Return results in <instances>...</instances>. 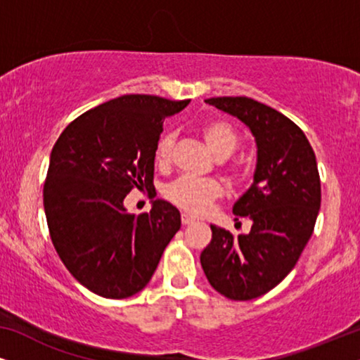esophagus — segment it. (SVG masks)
<instances>
[{
  "mask_svg": "<svg viewBox=\"0 0 360 360\" xmlns=\"http://www.w3.org/2000/svg\"><path fill=\"white\" fill-rule=\"evenodd\" d=\"M195 218H193V216H190V214H186V213H184V214H181V223H184L185 226L186 224H191V223H195Z\"/></svg>",
  "mask_w": 360,
  "mask_h": 360,
  "instance_id": "1",
  "label": "esophagus"
}]
</instances>
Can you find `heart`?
<instances>
[{
    "instance_id": "1",
    "label": "heart",
    "mask_w": 360,
    "mask_h": 360,
    "mask_svg": "<svg viewBox=\"0 0 360 360\" xmlns=\"http://www.w3.org/2000/svg\"><path fill=\"white\" fill-rule=\"evenodd\" d=\"M200 134L203 137L205 144L208 149L218 157V159H226L238 149L239 137L238 132L228 121L223 120H210L200 126ZM172 149H174V136L170 132L160 136L157 141L154 149L155 164L165 167L170 164ZM231 179L239 180L240 170L236 167L228 169ZM223 185L216 180H200L193 176H180L170 185H167L164 191L165 198L179 206L180 210L186 211L191 214H203L208 211L213 201L223 196Z\"/></svg>"
}]
</instances>
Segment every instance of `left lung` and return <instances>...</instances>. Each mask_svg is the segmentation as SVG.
<instances>
[{
  "label": "left lung",
  "instance_id": "1",
  "mask_svg": "<svg viewBox=\"0 0 360 360\" xmlns=\"http://www.w3.org/2000/svg\"><path fill=\"white\" fill-rule=\"evenodd\" d=\"M249 127L257 144L254 184L233 213L252 219L249 234L234 238L211 226L200 255L206 278L229 300L257 298L292 272L311 238L321 206L316 157L304 132L274 108L248 96L205 100Z\"/></svg>",
  "mask_w": 360,
  "mask_h": 360
}]
</instances>
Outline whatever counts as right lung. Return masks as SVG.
Segmentation results:
<instances>
[{"instance_id": "right-lung-1", "label": "right lung", "mask_w": 360, "mask_h": 360, "mask_svg": "<svg viewBox=\"0 0 360 360\" xmlns=\"http://www.w3.org/2000/svg\"><path fill=\"white\" fill-rule=\"evenodd\" d=\"M188 103L115 98L72 121L53 146L44 184L49 233L68 272L100 297L141 292L180 229V211L169 201L155 200L149 213L131 214L124 198L154 186L164 120Z\"/></svg>"}]
</instances>
